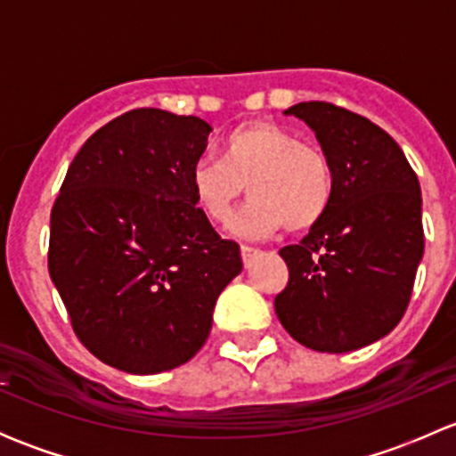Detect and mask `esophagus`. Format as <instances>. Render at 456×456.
Wrapping results in <instances>:
<instances>
[{"mask_svg": "<svg viewBox=\"0 0 456 456\" xmlns=\"http://www.w3.org/2000/svg\"><path fill=\"white\" fill-rule=\"evenodd\" d=\"M240 254H242V262H245V266H251L254 265L256 257L260 256V249H256V247H251V245H242Z\"/></svg>", "mask_w": 456, "mask_h": 456, "instance_id": "esophagus-1", "label": "esophagus"}]
</instances>
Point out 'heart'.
<instances>
[{
    "instance_id": "b5f03b06",
    "label": "heart",
    "mask_w": 456,
    "mask_h": 456,
    "mask_svg": "<svg viewBox=\"0 0 456 456\" xmlns=\"http://www.w3.org/2000/svg\"><path fill=\"white\" fill-rule=\"evenodd\" d=\"M190 187L209 223L227 224L247 187L251 200L233 220L238 233H305L333 205L335 167L315 142L273 121H251L224 134L220 159L191 165Z\"/></svg>"
}]
</instances>
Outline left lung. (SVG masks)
<instances>
[{
    "instance_id": "left-lung-1",
    "label": "left lung",
    "mask_w": 456,
    "mask_h": 456,
    "mask_svg": "<svg viewBox=\"0 0 456 456\" xmlns=\"http://www.w3.org/2000/svg\"><path fill=\"white\" fill-rule=\"evenodd\" d=\"M315 132L335 167L329 214L280 249L289 282L275 314L296 342L348 353L384 338L411 302L424 256L421 190L402 147L379 126L326 101L287 110Z\"/></svg>"
}]
</instances>
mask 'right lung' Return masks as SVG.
<instances>
[{"mask_svg":"<svg viewBox=\"0 0 456 456\" xmlns=\"http://www.w3.org/2000/svg\"><path fill=\"white\" fill-rule=\"evenodd\" d=\"M211 126L156 108L84 142L50 214L48 271L79 342L103 364L154 375L207 342L223 289L242 271L190 187Z\"/></svg>","mask_w":456,"mask_h":456,"instance_id":"add662e5","label":"right lung"}]
</instances>
